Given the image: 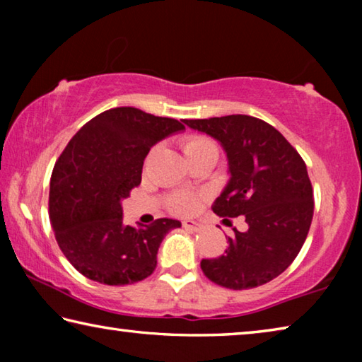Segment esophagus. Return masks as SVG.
<instances>
[{
	"label": "esophagus",
	"mask_w": 362,
	"mask_h": 362,
	"mask_svg": "<svg viewBox=\"0 0 362 362\" xmlns=\"http://www.w3.org/2000/svg\"><path fill=\"white\" fill-rule=\"evenodd\" d=\"M183 228L192 231V233H198V231H201L203 226H201L198 222H193V220H185V222H183Z\"/></svg>",
	"instance_id": "1"
}]
</instances>
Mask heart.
Returning a JSON list of instances; mask_svg holds the SVG:
<instances>
[{"label":"heart","mask_w":362,"mask_h":362,"mask_svg":"<svg viewBox=\"0 0 362 362\" xmlns=\"http://www.w3.org/2000/svg\"><path fill=\"white\" fill-rule=\"evenodd\" d=\"M209 148H217V146L212 140L206 137H192L185 140V144H183V151H185L187 158ZM169 206L174 212L182 214V216H188V214H193L196 209H198L199 198L194 194L179 193V194H174L173 198L169 199Z\"/></svg>","instance_id":"heart-1"}]
</instances>
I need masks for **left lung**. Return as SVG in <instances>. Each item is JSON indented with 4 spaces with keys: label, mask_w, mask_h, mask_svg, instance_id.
<instances>
[{
    "label": "left lung",
    "mask_w": 362,
    "mask_h": 362,
    "mask_svg": "<svg viewBox=\"0 0 362 362\" xmlns=\"http://www.w3.org/2000/svg\"><path fill=\"white\" fill-rule=\"evenodd\" d=\"M222 145L230 180L214 203L220 217H246L249 228L228 238L218 259L201 269L226 289H252L279 276L302 249L313 218V188L306 166L283 134L247 115L183 119Z\"/></svg>",
    "instance_id": "left-lung-1"
}]
</instances>
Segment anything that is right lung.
I'll return each mask as SVG.
<instances>
[{
	"label": "right lung",
	"mask_w": 362,
	"mask_h": 362,
	"mask_svg": "<svg viewBox=\"0 0 362 362\" xmlns=\"http://www.w3.org/2000/svg\"><path fill=\"white\" fill-rule=\"evenodd\" d=\"M185 131L180 121L134 107L107 110L86 122L57 159L49 189V217L60 250L86 278L134 284L156 268L164 236L182 223L158 218L134 228L121 201L140 185L150 148Z\"/></svg>",
	"instance_id": "add662e5"
}]
</instances>
